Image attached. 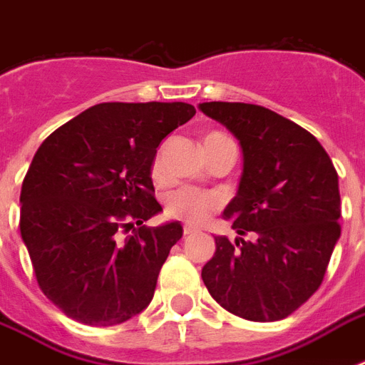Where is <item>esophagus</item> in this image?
<instances>
[{
  "instance_id": "1",
  "label": "esophagus",
  "mask_w": 365,
  "mask_h": 365,
  "mask_svg": "<svg viewBox=\"0 0 365 365\" xmlns=\"http://www.w3.org/2000/svg\"><path fill=\"white\" fill-rule=\"evenodd\" d=\"M195 233H199V231H197L195 227H189V225H185V227H183V237H191V235H195Z\"/></svg>"
}]
</instances>
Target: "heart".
I'll use <instances>...</instances> for the list:
<instances>
[{"instance_id": "1", "label": "heart", "mask_w": 365, "mask_h": 365, "mask_svg": "<svg viewBox=\"0 0 365 365\" xmlns=\"http://www.w3.org/2000/svg\"><path fill=\"white\" fill-rule=\"evenodd\" d=\"M217 138H227L222 132H210L206 134L205 142L217 140ZM151 178L155 182H160L165 178V166H163V155L157 153L151 160ZM220 208V199L210 191L199 187H182L168 195L166 199V216L178 222L187 223V225H200L206 222V217L212 212Z\"/></svg>"}]
</instances>
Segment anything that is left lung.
Returning a JSON list of instances; mask_svg holds the SVG:
<instances>
[{"label": "left lung", "instance_id": "8db88e82", "mask_svg": "<svg viewBox=\"0 0 365 365\" xmlns=\"http://www.w3.org/2000/svg\"><path fill=\"white\" fill-rule=\"evenodd\" d=\"M199 108L239 138L244 155L239 193L223 212L239 237H216L202 282L237 317L282 320L320 288L341 237L337 170L311 132L263 106Z\"/></svg>", "mask_w": 365, "mask_h": 365}]
</instances>
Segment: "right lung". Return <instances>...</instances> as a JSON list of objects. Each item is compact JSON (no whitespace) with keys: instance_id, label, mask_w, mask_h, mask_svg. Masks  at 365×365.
<instances>
[{"instance_id":"obj_1","label":"right lung","mask_w":365,"mask_h":365,"mask_svg":"<svg viewBox=\"0 0 365 365\" xmlns=\"http://www.w3.org/2000/svg\"><path fill=\"white\" fill-rule=\"evenodd\" d=\"M193 115L183 102H104L56 128L34 155L20 191V235L41 292L77 322L115 326L153 299L183 231L180 222L143 225L163 210L151 160Z\"/></svg>"}]
</instances>
